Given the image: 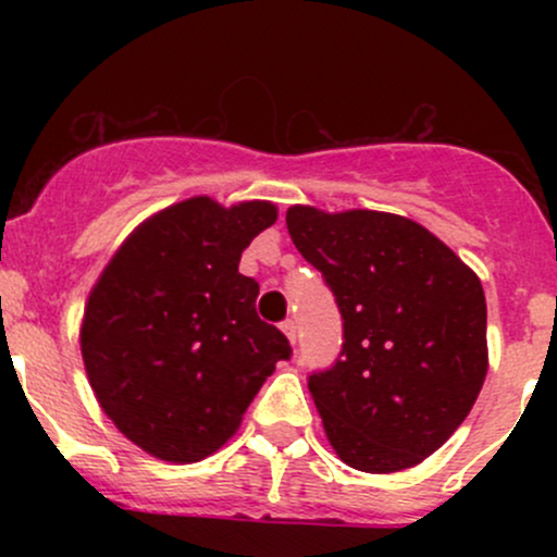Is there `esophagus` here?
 <instances>
[{"label":"esophagus","mask_w":557,"mask_h":557,"mask_svg":"<svg viewBox=\"0 0 557 557\" xmlns=\"http://www.w3.org/2000/svg\"><path fill=\"white\" fill-rule=\"evenodd\" d=\"M280 330H283V335L290 341V345L296 343V322H293V319H285V322L280 324Z\"/></svg>","instance_id":"obj_1"}]
</instances>
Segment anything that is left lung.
I'll return each instance as SVG.
<instances>
[{
  "label": "left lung",
  "instance_id": "8db88e82",
  "mask_svg": "<svg viewBox=\"0 0 557 557\" xmlns=\"http://www.w3.org/2000/svg\"><path fill=\"white\" fill-rule=\"evenodd\" d=\"M285 222L343 314L341 359L309 376L332 450L369 474L411 469L463 424L487 376L476 272L400 214L296 203Z\"/></svg>",
  "mask_w": 557,
  "mask_h": 557
}]
</instances>
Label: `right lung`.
<instances>
[{"label": "right lung", "mask_w": 557, "mask_h": 557, "mask_svg": "<svg viewBox=\"0 0 557 557\" xmlns=\"http://www.w3.org/2000/svg\"><path fill=\"white\" fill-rule=\"evenodd\" d=\"M277 222L272 201L194 196L151 214L88 293L81 354L101 411L159 461L194 463L238 432L253 395L290 356L257 314L240 253Z\"/></svg>", "instance_id": "add662e5"}]
</instances>
